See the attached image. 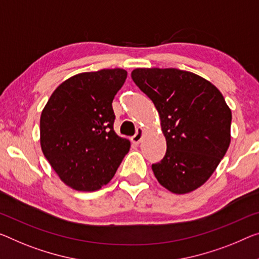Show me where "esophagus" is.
Wrapping results in <instances>:
<instances>
[{"label": "esophagus", "mask_w": 259, "mask_h": 259, "mask_svg": "<svg viewBox=\"0 0 259 259\" xmlns=\"http://www.w3.org/2000/svg\"><path fill=\"white\" fill-rule=\"evenodd\" d=\"M142 137H143V131L141 128H139L134 137H132V139H131V141H132L134 145H139L142 140Z\"/></svg>", "instance_id": "34e87169"}]
</instances>
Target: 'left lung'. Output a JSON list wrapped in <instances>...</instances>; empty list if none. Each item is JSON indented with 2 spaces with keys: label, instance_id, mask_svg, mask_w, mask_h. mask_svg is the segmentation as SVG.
<instances>
[{
  "label": "left lung",
  "instance_id": "left-lung-1",
  "mask_svg": "<svg viewBox=\"0 0 259 259\" xmlns=\"http://www.w3.org/2000/svg\"><path fill=\"white\" fill-rule=\"evenodd\" d=\"M154 103L166 153L152 169L158 183L177 194L198 189L224 158L230 143L232 111L215 85L176 68H137L131 74Z\"/></svg>",
  "mask_w": 259,
  "mask_h": 259
}]
</instances>
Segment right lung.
Segmentation results:
<instances>
[{"mask_svg": "<svg viewBox=\"0 0 259 259\" xmlns=\"http://www.w3.org/2000/svg\"><path fill=\"white\" fill-rule=\"evenodd\" d=\"M127 71L101 69L75 75L52 94L40 117L42 153L61 181L96 191L116 174L131 143L113 130L112 102Z\"/></svg>", "mask_w": 259, "mask_h": 259, "instance_id": "obj_1", "label": "right lung"}]
</instances>
